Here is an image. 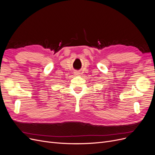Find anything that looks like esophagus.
I'll return each mask as SVG.
<instances>
[{
	"label": "esophagus",
	"instance_id": "obj_1",
	"mask_svg": "<svg viewBox=\"0 0 155 155\" xmlns=\"http://www.w3.org/2000/svg\"><path fill=\"white\" fill-rule=\"evenodd\" d=\"M74 74L75 76H80V75H81V73L78 72V71H76V72L74 73Z\"/></svg>",
	"mask_w": 155,
	"mask_h": 155
}]
</instances>
